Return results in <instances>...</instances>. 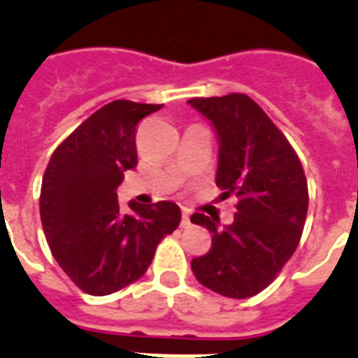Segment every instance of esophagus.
Returning a JSON list of instances; mask_svg holds the SVG:
<instances>
[{"instance_id": "obj_1", "label": "esophagus", "mask_w": 358, "mask_h": 358, "mask_svg": "<svg viewBox=\"0 0 358 358\" xmlns=\"http://www.w3.org/2000/svg\"><path fill=\"white\" fill-rule=\"evenodd\" d=\"M192 226V220H189V211L185 210L182 211V218H181V227H189Z\"/></svg>"}]
</instances>
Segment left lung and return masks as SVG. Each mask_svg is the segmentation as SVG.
<instances>
[{
  "mask_svg": "<svg viewBox=\"0 0 358 358\" xmlns=\"http://www.w3.org/2000/svg\"><path fill=\"white\" fill-rule=\"evenodd\" d=\"M188 103L213 123L218 136L217 186L235 195V220L192 215L213 238L206 255L192 260L199 283L226 297L256 296L267 289L301 240L308 211L303 164L285 134L251 96L192 98Z\"/></svg>",
  "mask_w": 358,
  "mask_h": 358,
  "instance_id": "obj_1",
  "label": "left lung"
}]
</instances>
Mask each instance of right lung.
I'll use <instances>...</instances> for the list:
<instances>
[{"mask_svg": "<svg viewBox=\"0 0 358 358\" xmlns=\"http://www.w3.org/2000/svg\"><path fill=\"white\" fill-rule=\"evenodd\" d=\"M159 103L115 100L82 122L50 157L41 186L44 235L57 264L80 290L107 296L147 273L157 243L181 222L176 202H129L116 188L138 164L136 127Z\"/></svg>", "mask_w": 358, "mask_h": 358, "instance_id": "add662e5", "label": "right lung"}]
</instances>
